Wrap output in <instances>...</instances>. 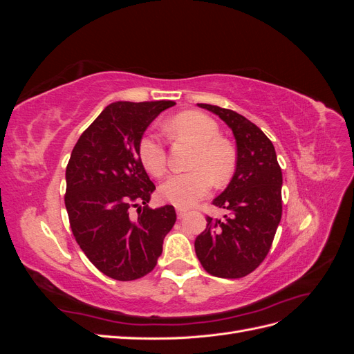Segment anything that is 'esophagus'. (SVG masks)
I'll return each instance as SVG.
<instances>
[{
  "label": "esophagus",
  "instance_id": "34e87169",
  "mask_svg": "<svg viewBox=\"0 0 354 354\" xmlns=\"http://www.w3.org/2000/svg\"><path fill=\"white\" fill-rule=\"evenodd\" d=\"M187 214V211L186 209H183V208H177V217L178 218H183Z\"/></svg>",
  "mask_w": 354,
  "mask_h": 354
}]
</instances>
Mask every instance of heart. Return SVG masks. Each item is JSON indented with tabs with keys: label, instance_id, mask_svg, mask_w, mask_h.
I'll return each mask as SVG.
<instances>
[{
	"label": "heart",
	"instance_id": "heart-1",
	"mask_svg": "<svg viewBox=\"0 0 354 354\" xmlns=\"http://www.w3.org/2000/svg\"><path fill=\"white\" fill-rule=\"evenodd\" d=\"M168 131L177 140L194 145L195 151L189 160L192 169L169 177L159 187L160 198L176 207L187 208L205 196L214 183H229L236 168V153L220 138V128L212 118L201 112H183L168 122ZM138 158L153 177L167 173V151L156 134L149 133L140 138Z\"/></svg>",
	"mask_w": 354,
	"mask_h": 354
}]
</instances>
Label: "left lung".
I'll return each mask as SVG.
<instances>
[{"label":"left lung","mask_w":354,"mask_h":354,"mask_svg":"<svg viewBox=\"0 0 354 354\" xmlns=\"http://www.w3.org/2000/svg\"><path fill=\"white\" fill-rule=\"evenodd\" d=\"M218 115L236 140V169L212 203L230 214L207 217L195 241L198 259L209 274L238 279L254 272L269 252L282 217V169L274 146L259 127L238 112L198 103Z\"/></svg>","instance_id":"left-lung-1"}]
</instances>
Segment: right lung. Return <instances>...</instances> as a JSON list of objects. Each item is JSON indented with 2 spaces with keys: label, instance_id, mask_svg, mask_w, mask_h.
Segmentation results:
<instances>
[{
  "label": "right lung",
  "instance_id": "right-lung-1",
  "mask_svg": "<svg viewBox=\"0 0 354 354\" xmlns=\"http://www.w3.org/2000/svg\"><path fill=\"white\" fill-rule=\"evenodd\" d=\"M174 104L160 100L106 106L71 153L65 195L71 229L87 259L112 279L134 281L152 272L176 223L173 205L147 207L155 185L138 158L146 128ZM133 207L138 208L136 219Z\"/></svg>",
  "mask_w": 354,
  "mask_h": 354
}]
</instances>
